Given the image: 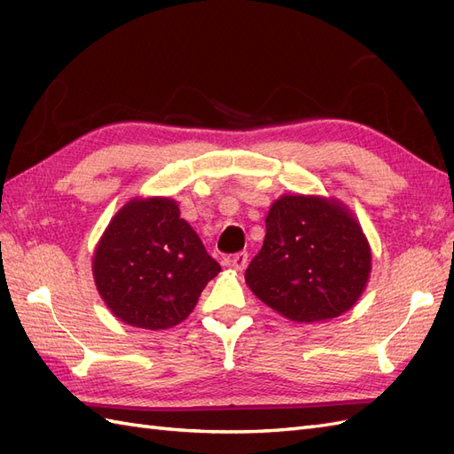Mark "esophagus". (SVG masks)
Returning <instances> with one entry per match:
<instances>
[{"label": "esophagus", "mask_w": 454, "mask_h": 454, "mask_svg": "<svg viewBox=\"0 0 454 454\" xmlns=\"http://www.w3.org/2000/svg\"><path fill=\"white\" fill-rule=\"evenodd\" d=\"M227 265L235 270H244L246 265H248V252H239L235 255L227 257Z\"/></svg>", "instance_id": "obj_1"}]
</instances>
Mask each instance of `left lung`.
<instances>
[{
  "instance_id": "8db88e82",
  "label": "left lung",
  "mask_w": 454,
  "mask_h": 454,
  "mask_svg": "<svg viewBox=\"0 0 454 454\" xmlns=\"http://www.w3.org/2000/svg\"><path fill=\"white\" fill-rule=\"evenodd\" d=\"M246 284L267 307L299 324L332 320L365 290L371 248L358 219L337 199L282 195Z\"/></svg>"
}]
</instances>
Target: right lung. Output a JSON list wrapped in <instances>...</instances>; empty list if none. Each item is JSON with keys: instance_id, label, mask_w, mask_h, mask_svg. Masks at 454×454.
<instances>
[{"instance_id": "1", "label": "right lung", "mask_w": 454, "mask_h": 454, "mask_svg": "<svg viewBox=\"0 0 454 454\" xmlns=\"http://www.w3.org/2000/svg\"><path fill=\"white\" fill-rule=\"evenodd\" d=\"M222 270L168 197H136L112 217L92 257L94 284L115 318L168 329L193 312Z\"/></svg>"}]
</instances>
